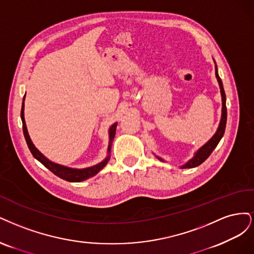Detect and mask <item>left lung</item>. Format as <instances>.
Wrapping results in <instances>:
<instances>
[{
	"label": "left lung",
	"mask_w": 254,
	"mask_h": 254,
	"mask_svg": "<svg viewBox=\"0 0 254 254\" xmlns=\"http://www.w3.org/2000/svg\"><path fill=\"white\" fill-rule=\"evenodd\" d=\"M215 76L216 79L218 81V84H219V88H220V94H222V101H223V109H222V118H220V122H219V126L218 128L216 130V133L214 134V136L212 137L210 140L206 143L203 144L201 148L195 153L194 157L192 159H190L187 163H185L184 166H182V169H189V168H195V167H198L199 165L206 160L211 153L214 151V149L216 148V145L218 144V142L220 141V139L224 136L225 133V128H226V122H227V108H226V94L224 91V86H223V82L222 80H220L219 76H218V72H217V66L215 65ZM159 160L163 161V159H161L160 157H157Z\"/></svg>",
	"instance_id": "8db88e82"
}]
</instances>
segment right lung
<instances>
[{"label":"right lung","mask_w":254,"mask_h":254,"mask_svg":"<svg viewBox=\"0 0 254 254\" xmlns=\"http://www.w3.org/2000/svg\"><path fill=\"white\" fill-rule=\"evenodd\" d=\"M24 99H25V96L23 98V102H22V110H21V119H22V124H23V133H24V137H25V140L27 142L28 148L36 159H38L44 167H46L48 170L52 171L55 175H57L58 177L64 179L66 182H70V183H79V182H83L85 179L95 176L98 172L100 170H102L108 161L110 160V152H111V146H112V141L114 137H115V133H116V127H117V124H114L109 130L110 134V143H109V155L104 160H102L101 162L98 163L96 166L89 167V168H85V169H72V168H68V167H64L61 165H58V163H55L53 161H51L50 159H47L44 155L41 153L36 146L32 143L31 139L28 135L27 132V127H26V124H25V119H24Z\"/></svg>","instance_id":"right-lung-1"}]
</instances>
